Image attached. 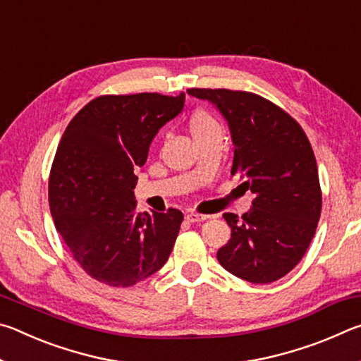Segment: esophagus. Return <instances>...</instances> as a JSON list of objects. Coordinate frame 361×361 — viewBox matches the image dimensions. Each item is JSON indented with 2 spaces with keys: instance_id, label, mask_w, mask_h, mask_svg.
<instances>
[{
  "instance_id": "34e87169",
  "label": "esophagus",
  "mask_w": 361,
  "mask_h": 361,
  "mask_svg": "<svg viewBox=\"0 0 361 361\" xmlns=\"http://www.w3.org/2000/svg\"><path fill=\"white\" fill-rule=\"evenodd\" d=\"M209 218V215H200V213H188L186 215V219L189 223H200V221H205V219Z\"/></svg>"
}]
</instances>
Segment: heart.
Here are the masks:
<instances>
[{
    "instance_id": "1",
    "label": "heart",
    "mask_w": 361,
    "mask_h": 361,
    "mask_svg": "<svg viewBox=\"0 0 361 361\" xmlns=\"http://www.w3.org/2000/svg\"><path fill=\"white\" fill-rule=\"evenodd\" d=\"M189 124H191V132L194 137L213 129H219L215 118H213L209 111H205V109H197V111H194Z\"/></svg>"
}]
</instances>
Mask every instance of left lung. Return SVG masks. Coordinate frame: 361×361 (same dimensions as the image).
Here are the masks:
<instances>
[{
	"label": "left lung",
	"mask_w": 361,
	"mask_h": 361,
	"mask_svg": "<svg viewBox=\"0 0 361 361\" xmlns=\"http://www.w3.org/2000/svg\"><path fill=\"white\" fill-rule=\"evenodd\" d=\"M215 105L234 143L231 173L253 192L250 212L224 213L231 239L216 258L252 283H271L302 259L322 213L315 156L301 126L262 97L229 89H188Z\"/></svg>",
	"instance_id": "left-lung-1"
}]
</instances>
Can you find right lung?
I'll list each match as a JSON object with an SVG mask.
<instances>
[{"label":"right lung","instance_id":"obj_1","mask_svg":"<svg viewBox=\"0 0 361 361\" xmlns=\"http://www.w3.org/2000/svg\"><path fill=\"white\" fill-rule=\"evenodd\" d=\"M185 94L103 95L66 127L49 176L54 224L90 277L132 286L166 264L183 213H137L133 189L152 138L183 111Z\"/></svg>","mask_w":361,"mask_h":361}]
</instances>
